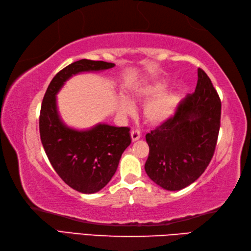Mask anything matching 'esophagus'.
<instances>
[{
  "mask_svg": "<svg viewBox=\"0 0 251 251\" xmlns=\"http://www.w3.org/2000/svg\"><path fill=\"white\" fill-rule=\"evenodd\" d=\"M130 137H131V140H132V141L138 140V139L140 138V137H141L140 131H139V130H137V129H135V130H131V132H130Z\"/></svg>",
  "mask_w": 251,
  "mask_h": 251,
  "instance_id": "1",
  "label": "esophagus"
}]
</instances>
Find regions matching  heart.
Returning <instances> with one entry per match:
<instances>
[{
	"mask_svg": "<svg viewBox=\"0 0 251 251\" xmlns=\"http://www.w3.org/2000/svg\"><path fill=\"white\" fill-rule=\"evenodd\" d=\"M163 81L145 82L137 86L131 92L132 100L138 102L148 101L144 106V117L150 125L158 126L173 117L177 110L179 98L173 91H164ZM122 115H129L135 107L132 102L126 97H121L117 103Z\"/></svg>",
	"mask_w": 251,
	"mask_h": 251,
	"instance_id": "b5f03b06",
	"label": "heart"
}]
</instances>
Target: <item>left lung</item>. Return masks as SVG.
Listing matches in <instances>:
<instances>
[{"mask_svg": "<svg viewBox=\"0 0 251 251\" xmlns=\"http://www.w3.org/2000/svg\"><path fill=\"white\" fill-rule=\"evenodd\" d=\"M221 120L217 90L198 68L196 90L179 102L168 122L146 135V173L166 190H180L197 180L214 154Z\"/></svg>", "mask_w": 251, "mask_h": 251, "instance_id": "8db88e82", "label": "left lung"}]
</instances>
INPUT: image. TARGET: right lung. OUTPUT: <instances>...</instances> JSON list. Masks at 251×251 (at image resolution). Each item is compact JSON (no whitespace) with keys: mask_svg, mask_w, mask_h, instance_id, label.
<instances>
[{"mask_svg":"<svg viewBox=\"0 0 251 251\" xmlns=\"http://www.w3.org/2000/svg\"><path fill=\"white\" fill-rule=\"evenodd\" d=\"M115 64L83 60L58 72L43 97L39 129L48 159L70 187L82 194H95L115 174L121 156L130 145L128 127L98 124L87 130L67 127L57 112L56 95L66 80L85 72H100Z\"/></svg>","mask_w":251,"mask_h":251,"instance_id":"obj_1","label":"right lung"}]
</instances>
